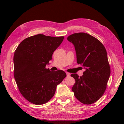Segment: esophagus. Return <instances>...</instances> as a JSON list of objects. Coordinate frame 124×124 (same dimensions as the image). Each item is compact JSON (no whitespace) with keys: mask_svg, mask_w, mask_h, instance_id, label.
I'll use <instances>...</instances> for the list:
<instances>
[{"mask_svg":"<svg viewBox=\"0 0 124 124\" xmlns=\"http://www.w3.org/2000/svg\"><path fill=\"white\" fill-rule=\"evenodd\" d=\"M66 75H67V76H69L70 75V73H69V72H66Z\"/></svg>","mask_w":124,"mask_h":124,"instance_id":"34e87169","label":"esophagus"}]
</instances>
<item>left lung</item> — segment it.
I'll return each instance as SVG.
<instances>
[{"mask_svg": "<svg viewBox=\"0 0 124 124\" xmlns=\"http://www.w3.org/2000/svg\"><path fill=\"white\" fill-rule=\"evenodd\" d=\"M75 47L77 63L86 70L80 76L71 74L75 79L72 90L79 101L90 105L98 101L105 93L110 74L107 51L96 38L85 32L68 37Z\"/></svg>", "mask_w": 124, "mask_h": 124, "instance_id": "8db88e82", "label": "left lung"}]
</instances>
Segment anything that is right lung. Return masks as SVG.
I'll use <instances>...</instances> for the list:
<instances>
[{
    "label": "right lung",
    "mask_w": 124,
    "mask_h": 124,
    "mask_svg": "<svg viewBox=\"0 0 124 124\" xmlns=\"http://www.w3.org/2000/svg\"><path fill=\"white\" fill-rule=\"evenodd\" d=\"M64 38L38 34L25 39L16 49L15 78L21 93L30 102L37 105L47 102L66 77L63 70L52 72L46 68Z\"/></svg>",
    "instance_id": "1"
}]
</instances>
